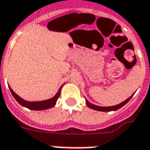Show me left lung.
<instances>
[{
    "instance_id": "obj_1",
    "label": "left lung",
    "mask_w": 150,
    "mask_h": 150,
    "mask_svg": "<svg viewBox=\"0 0 150 150\" xmlns=\"http://www.w3.org/2000/svg\"><path fill=\"white\" fill-rule=\"evenodd\" d=\"M133 95H131L130 97L127 99L126 100H124L123 102L122 103H119V104H117V105H115V106H111V107H101V106H97V105H95V104H93V103H91L89 101H88L86 99H85V101H86V104L88 108H90L93 109V110H96V111H117V110H119V108H121L122 107L126 104L127 103L129 102L130 99L133 97Z\"/></svg>"
}]
</instances>
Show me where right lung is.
I'll return each instance as SVG.
<instances>
[{
  "instance_id": "obj_1",
  "label": "right lung",
  "mask_w": 150,
  "mask_h": 150,
  "mask_svg": "<svg viewBox=\"0 0 150 150\" xmlns=\"http://www.w3.org/2000/svg\"><path fill=\"white\" fill-rule=\"evenodd\" d=\"M61 86L60 88L58 89V92L55 94L54 97L50 98L49 100H46L42 101H27L25 100H23L21 97H20L17 94H16L14 91L12 89V88L9 86V89L12 92L13 97L15 98V100L17 101L18 103H20V105H22L23 107H25L27 108L31 109V110H34V111H42V110H46V109H49L53 108L54 106L56 104V102L58 100V97L60 96L61 94V89H62Z\"/></svg>"
}]
</instances>
